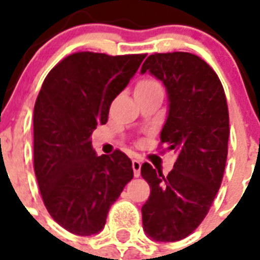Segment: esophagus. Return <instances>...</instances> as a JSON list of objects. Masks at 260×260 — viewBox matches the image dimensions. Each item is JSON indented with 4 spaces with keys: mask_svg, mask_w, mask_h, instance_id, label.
<instances>
[{
    "mask_svg": "<svg viewBox=\"0 0 260 260\" xmlns=\"http://www.w3.org/2000/svg\"><path fill=\"white\" fill-rule=\"evenodd\" d=\"M132 169H134L135 177H139L140 175V170H142V162L138 160V159H134L132 160Z\"/></svg>",
    "mask_w": 260,
    "mask_h": 260,
    "instance_id": "34e87169",
    "label": "esophagus"
}]
</instances>
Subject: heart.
Wrapping results in <instances>:
<instances>
[{"instance_id":"obj_1","label":"heart","mask_w":260,"mask_h":260,"mask_svg":"<svg viewBox=\"0 0 260 260\" xmlns=\"http://www.w3.org/2000/svg\"><path fill=\"white\" fill-rule=\"evenodd\" d=\"M138 87H160L159 83H156L155 81H143V82L139 83Z\"/></svg>"}]
</instances>
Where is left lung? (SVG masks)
I'll list each match as a JSON object with an SVG mask.
<instances>
[{
    "instance_id": "left-lung-1",
    "label": "left lung",
    "mask_w": 260,
    "mask_h": 260,
    "mask_svg": "<svg viewBox=\"0 0 260 260\" xmlns=\"http://www.w3.org/2000/svg\"><path fill=\"white\" fill-rule=\"evenodd\" d=\"M147 71L166 89L169 110L160 143L178 158L167 177L150 163L142 166L151 189L142 208L143 230L155 242H178L201 224L221 185L228 106L217 74L197 55H150L140 73Z\"/></svg>"
}]
</instances>
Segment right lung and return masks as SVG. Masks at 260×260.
<instances>
[{"mask_svg":"<svg viewBox=\"0 0 260 260\" xmlns=\"http://www.w3.org/2000/svg\"><path fill=\"white\" fill-rule=\"evenodd\" d=\"M146 55L77 52L43 82L34 109V166L43 202L59 225L79 236L104 230L110 206L134 178L124 152L98 156L90 135Z\"/></svg>","mask_w":260,"mask_h":260,"instance_id":"right-lung-1","label":"right lung"}]
</instances>
